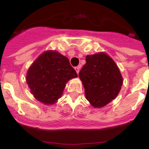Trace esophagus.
<instances>
[{
  "label": "esophagus",
  "mask_w": 149,
  "mask_h": 149,
  "mask_svg": "<svg viewBox=\"0 0 149 149\" xmlns=\"http://www.w3.org/2000/svg\"><path fill=\"white\" fill-rule=\"evenodd\" d=\"M75 70H76V73H77V74H78V73H79V67H76V68H75Z\"/></svg>",
  "instance_id": "obj_1"
}]
</instances>
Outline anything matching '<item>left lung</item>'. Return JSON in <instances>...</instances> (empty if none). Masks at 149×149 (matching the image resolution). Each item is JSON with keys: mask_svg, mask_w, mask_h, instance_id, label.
Instances as JSON below:
<instances>
[{"mask_svg": "<svg viewBox=\"0 0 149 149\" xmlns=\"http://www.w3.org/2000/svg\"><path fill=\"white\" fill-rule=\"evenodd\" d=\"M79 76L86 98L95 108L103 107L115 99L123 81L118 65L104 52L87 55Z\"/></svg>", "mask_w": 149, "mask_h": 149, "instance_id": "left-lung-1", "label": "left lung"}]
</instances>
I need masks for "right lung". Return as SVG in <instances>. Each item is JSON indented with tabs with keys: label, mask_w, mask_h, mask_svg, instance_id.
<instances>
[{
	"label": "right lung",
	"mask_w": 149,
	"mask_h": 149,
	"mask_svg": "<svg viewBox=\"0 0 149 149\" xmlns=\"http://www.w3.org/2000/svg\"><path fill=\"white\" fill-rule=\"evenodd\" d=\"M77 76L66 56L58 51H46L29 67L26 82L36 99L51 105L61 98L66 83Z\"/></svg>",
	"instance_id": "add662e5"
}]
</instances>
